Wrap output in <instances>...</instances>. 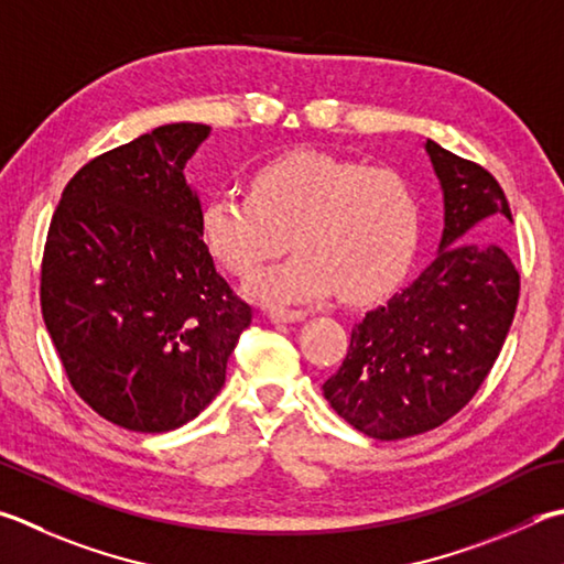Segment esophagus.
Segmentation results:
<instances>
[{
    "label": "esophagus",
    "mask_w": 564,
    "mask_h": 564,
    "mask_svg": "<svg viewBox=\"0 0 564 564\" xmlns=\"http://www.w3.org/2000/svg\"><path fill=\"white\" fill-rule=\"evenodd\" d=\"M265 317L273 323H299L305 317V311H293V308H269Z\"/></svg>",
    "instance_id": "1"
}]
</instances>
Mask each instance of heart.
<instances>
[{"mask_svg": "<svg viewBox=\"0 0 564 564\" xmlns=\"http://www.w3.org/2000/svg\"><path fill=\"white\" fill-rule=\"evenodd\" d=\"M204 247L234 275H249L285 249L295 251L253 275L247 291L265 303L323 299L340 289L360 301L387 291L412 263L422 234V202L389 167L299 150L265 162L251 189L204 202Z\"/></svg>", "mask_w": 564, "mask_h": 564, "instance_id": "b5f03b06", "label": "heart"}]
</instances>
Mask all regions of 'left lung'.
<instances>
[{
	"label": "left lung",
	"instance_id": "8db88e82",
	"mask_svg": "<svg viewBox=\"0 0 564 564\" xmlns=\"http://www.w3.org/2000/svg\"><path fill=\"white\" fill-rule=\"evenodd\" d=\"M424 150L444 194L436 259L365 313L340 370L323 384L335 412L380 442L442 426L470 402L498 360L520 293V275L498 243L466 241L513 224L496 177L434 140Z\"/></svg>",
	"mask_w": 564,
	"mask_h": 564
}]
</instances>
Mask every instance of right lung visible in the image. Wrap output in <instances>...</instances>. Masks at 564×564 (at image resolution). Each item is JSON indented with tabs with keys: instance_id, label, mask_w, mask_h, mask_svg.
Segmentation results:
<instances>
[{
	"instance_id": "1",
	"label": "right lung",
	"mask_w": 564,
	"mask_h": 564,
	"mask_svg": "<svg viewBox=\"0 0 564 564\" xmlns=\"http://www.w3.org/2000/svg\"><path fill=\"white\" fill-rule=\"evenodd\" d=\"M212 128L172 122L66 184L41 261V313L70 387L130 432H172L207 406L251 323L204 247L184 165Z\"/></svg>"
}]
</instances>
